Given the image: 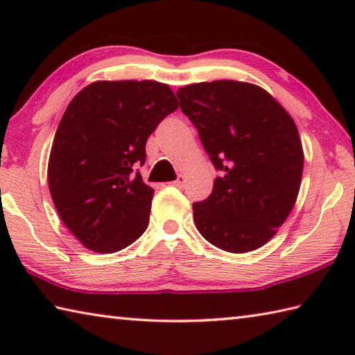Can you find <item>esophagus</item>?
<instances>
[{
    "mask_svg": "<svg viewBox=\"0 0 355 355\" xmlns=\"http://www.w3.org/2000/svg\"><path fill=\"white\" fill-rule=\"evenodd\" d=\"M173 186H177V188L183 189L184 186H186V177L184 175H178L175 182H173Z\"/></svg>",
    "mask_w": 355,
    "mask_h": 355,
    "instance_id": "34e87169",
    "label": "esophagus"
}]
</instances>
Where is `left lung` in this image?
<instances>
[{
	"label": "left lung",
	"instance_id": "obj_1",
	"mask_svg": "<svg viewBox=\"0 0 355 355\" xmlns=\"http://www.w3.org/2000/svg\"><path fill=\"white\" fill-rule=\"evenodd\" d=\"M220 175L207 200L192 205L200 235L232 254L266 244L296 203L304 171L297 127L257 84L220 80L177 91Z\"/></svg>",
	"mask_w": 355,
	"mask_h": 355
}]
</instances>
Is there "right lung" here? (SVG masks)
Here are the masks:
<instances>
[{
	"mask_svg": "<svg viewBox=\"0 0 355 355\" xmlns=\"http://www.w3.org/2000/svg\"><path fill=\"white\" fill-rule=\"evenodd\" d=\"M178 107L167 84L95 81L65 110L48 161V186L65 227L84 248L114 254L148 225L153 189L137 166L148 136Z\"/></svg>",
	"mask_w": 355,
	"mask_h": 355,
	"instance_id": "1",
	"label": "right lung"
}]
</instances>
